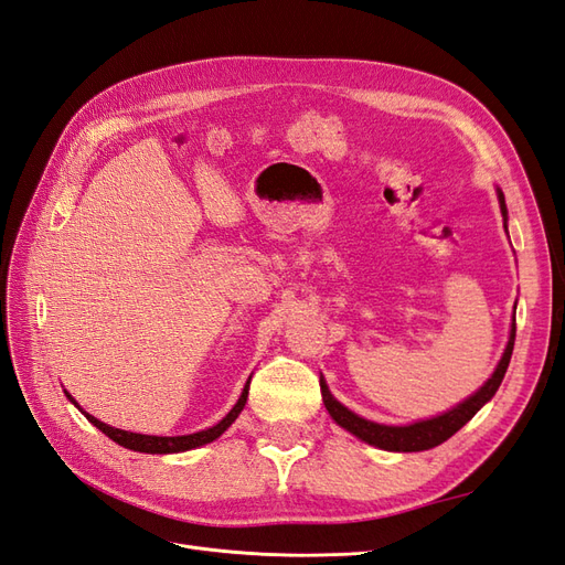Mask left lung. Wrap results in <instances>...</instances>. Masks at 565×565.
<instances>
[{"instance_id":"left-lung-1","label":"left lung","mask_w":565,"mask_h":565,"mask_svg":"<svg viewBox=\"0 0 565 565\" xmlns=\"http://www.w3.org/2000/svg\"><path fill=\"white\" fill-rule=\"evenodd\" d=\"M500 210L507 216V204H504V195L500 191ZM514 339H516V320L511 322V334H509V344L504 349V355L500 365L494 367L492 377L478 388L471 398H467L465 403H459L457 407H452L450 413L434 417V419H424L417 424L409 426H384V424H374L367 422L363 417H358L355 413H351L349 407L341 405L339 401L332 398V393L324 384V380L320 377V393H322V403L328 407V413L332 415V419L344 426L347 431H351L353 436H358L361 440L370 443V446H377L382 450H393V452H422L440 446L443 440H448L450 436H455L461 426H465L478 409H481L492 396L494 391L500 388L504 372L509 367L511 361V351H514Z\"/></svg>"}]
</instances>
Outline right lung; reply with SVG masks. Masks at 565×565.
<instances>
[{
  "instance_id": "1",
  "label": "right lung",
  "mask_w": 565,
  "mask_h": 565,
  "mask_svg": "<svg viewBox=\"0 0 565 565\" xmlns=\"http://www.w3.org/2000/svg\"><path fill=\"white\" fill-rule=\"evenodd\" d=\"M252 380V377H249ZM247 393H249V382L245 384L243 388V396L241 401H237L233 405L231 413L221 419L216 426H212V429H204V431H198V434H191V436H143V434H131V431H122V429H115V426H108L104 422H98L96 417H92L89 413H84V417H87L96 429L104 431L108 438H113L117 446L122 448H129L134 452H150V455H167V452H183V450H191V448H200L204 446V443H212L214 438H218L221 434H224L228 426L237 419V415L243 413V407L247 403ZM67 396V393H65ZM71 398V396H67ZM73 401V398H71ZM75 403V401H73ZM77 405V403H75ZM79 407V405H77ZM82 409V407H79Z\"/></svg>"
}]
</instances>
